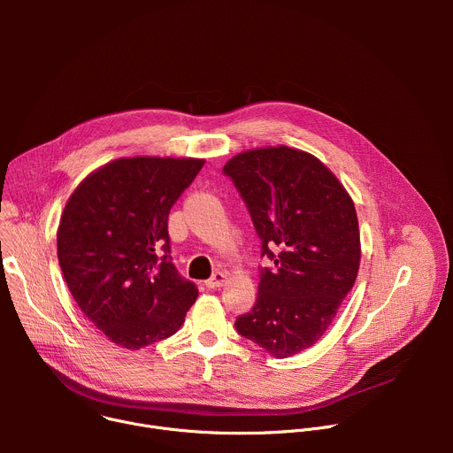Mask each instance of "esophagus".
Instances as JSON below:
<instances>
[{
  "label": "esophagus",
  "instance_id": "obj_1",
  "mask_svg": "<svg viewBox=\"0 0 453 453\" xmlns=\"http://www.w3.org/2000/svg\"><path fill=\"white\" fill-rule=\"evenodd\" d=\"M226 281H227V276H226L224 273H215V274L206 281V287H208V288H220Z\"/></svg>",
  "mask_w": 453,
  "mask_h": 453
}]
</instances>
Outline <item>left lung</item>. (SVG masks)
I'll return each instance as SVG.
<instances>
[{
	"instance_id": "obj_1",
	"label": "left lung",
	"mask_w": 453,
	"mask_h": 453,
	"mask_svg": "<svg viewBox=\"0 0 453 453\" xmlns=\"http://www.w3.org/2000/svg\"><path fill=\"white\" fill-rule=\"evenodd\" d=\"M229 175L262 240V269L252 310L238 334L276 358L313 346L330 328L360 265L355 204L342 182L315 156L285 145L231 157Z\"/></svg>"
}]
</instances>
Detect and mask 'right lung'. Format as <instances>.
I'll return each instance as SVG.
<instances>
[{"instance_id": "obj_1", "label": "right lung", "mask_w": 453, "mask_h": 453, "mask_svg": "<svg viewBox=\"0 0 453 453\" xmlns=\"http://www.w3.org/2000/svg\"><path fill=\"white\" fill-rule=\"evenodd\" d=\"M196 157H119L72 193L57 229L64 280L82 313L116 346L173 335L199 290L170 257L168 213L201 172Z\"/></svg>"}]
</instances>
